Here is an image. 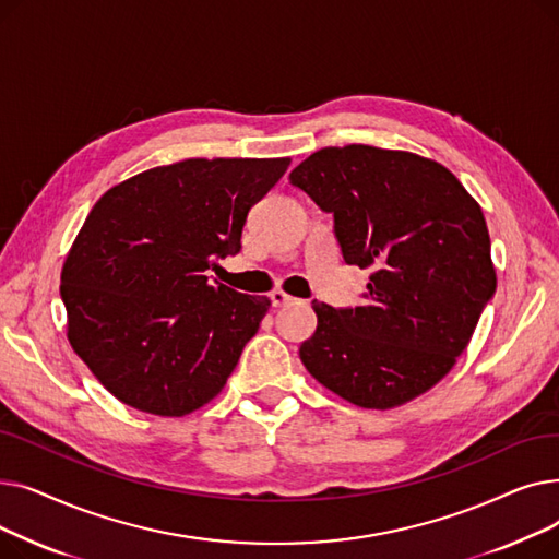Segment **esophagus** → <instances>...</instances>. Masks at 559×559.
I'll return each mask as SVG.
<instances>
[{
	"mask_svg": "<svg viewBox=\"0 0 559 559\" xmlns=\"http://www.w3.org/2000/svg\"><path fill=\"white\" fill-rule=\"evenodd\" d=\"M270 299H272V306H274V308H283V306H289V304H295V301H297L295 297H289V295H285V292H281V289L272 292V295H270Z\"/></svg>",
	"mask_w": 559,
	"mask_h": 559,
	"instance_id": "34e87169",
	"label": "esophagus"
}]
</instances>
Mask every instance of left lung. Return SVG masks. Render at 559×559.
Segmentation results:
<instances>
[{"label":"left lung","mask_w":559,"mask_h":559,"mask_svg":"<svg viewBox=\"0 0 559 559\" xmlns=\"http://www.w3.org/2000/svg\"><path fill=\"white\" fill-rule=\"evenodd\" d=\"M289 183L333 215L346 264L371 270L365 304L314 301L299 348L321 385L388 409L437 385L462 356L496 292L485 215L435 160L369 144L326 146Z\"/></svg>","instance_id":"obj_1"}]
</instances>
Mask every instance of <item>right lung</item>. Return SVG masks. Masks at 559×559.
Returning a JSON list of instances; mask_svg holds the SVG:
<instances>
[{"label": "right lung", "mask_w": 559, "mask_h": 559, "mask_svg": "<svg viewBox=\"0 0 559 559\" xmlns=\"http://www.w3.org/2000/svg\"><path fill=\"white\" fill-rule=\"evenodd\" d=\"M289 158H190L110 188L61 274L76 356L122 403L183 417L213 401L272 301L205 276L240 253Z\"/></svg>", "instance_id": "right-lung-1"}]
</instances>
